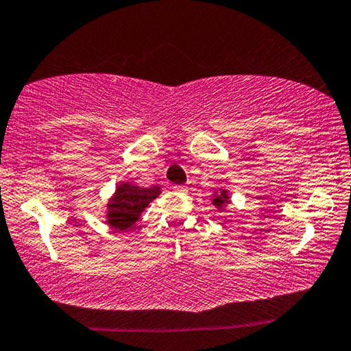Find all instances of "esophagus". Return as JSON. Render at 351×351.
Segmentation results:
<instances>
[{"instance_id":"1","label":"esophagus","mask_w":351,"mask_h":351,"mask_svg":"<svg viewBox=\"0 0 351 351\" xmlns=\"http://www.w3.org/2000/svg\"><path fill=\"white\" fill-rule=\"evenodd\" d=\"M176 192H181V193H186L187 192V187H184V186H175L173 187Z\"/></svg>"}]
</instances>
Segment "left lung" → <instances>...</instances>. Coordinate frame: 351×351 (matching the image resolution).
<instances>
[{
    "label": "left lung",
    "mask_w": 351,
    "mask_h": 351,
    "mask_svg": "<svg viewBox=\"0 0 351 351\" xmlns=\"http://www.w3.org/2000/svg\"><path fill=\"white\" fill-rule=\"evenodd\" d=\"M212 204L217 207L218 210H224L226 207H228V204L230 203V197H229V193H228V190H223V189H219V190H217L215 193L212 195Z\"/></svg>",
    "instance_id": "left-lung-1"
}]
</instances>
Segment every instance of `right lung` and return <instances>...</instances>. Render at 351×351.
<instances>
[{
  "label": "right lung",
  "mask_w": 351,
  "mask_h": 351,
  "mask_svg": "<svg viewBox=\"0 0 351 351\" xmlns=\"http://www.w3.org/2000/svg\"><path fill=\"white\" fill-rule=\"evenodd\" d=\"M158 195H161L159 186L142 189L132 182H121L106 204V223L117 232L127 230Z\"/></svg>",
  "instance_id": "right-lung-1"
}]
</instances>
